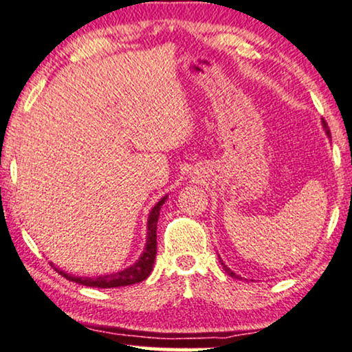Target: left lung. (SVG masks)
<instances>
[{
	"label": "left lung",
	"mask_w": 352,
	"mask_h": 352,
	"mask_svg": "<svg viewBox=\"0 0 352 352\" xmlns=\"http://www.w3.org/2000/svg\"><path fill=\"white\" fill-rule=\"evenodd\" d=\"M323 127H324V132H327V135H328V137H331V133H329V129H328V125H327V122H324V120H323ZM220 263H222V259H220ZM222 266H223V269H225V272H227V274H228V276L235 277V279H241V277H240V276H236V274H235V272H233V271H232V269H228L227 266H225V264H223V263H222Z\"/></svg>",
	"instance_id": "obj_1"
}]
</instances>
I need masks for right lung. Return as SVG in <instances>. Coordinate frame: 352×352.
I'll return each instance as SVG.
<instances>
[{
  "instance_id": "add662e5",
  "label": "right lung",
  "mask_w": 352,
  "mask_h": 352,
  "mask_svg": "<svg viewBox=\"0 0 352 352\" xmlns=\"http://www.w3.org/2000/svg\"><path fill=\"white\" fill-rule=\"evenodd\" d=\"M166 201V196L160 199L158 204L151 209L148 215V222H146V227H148V232H146V245L145 250L138 261L132 266L124 269L120 272H114V274L107 276H99V277H76L73 274H68V272L62 271V269L55 267L52 264V267H55V271L58 272L60 276H63L65 279L76 282V284L88 285V287H98V289H111V287H125V285L137 284V282L145 280L146 277L150 276L151 269H153L155 258H156V223H158L160 217V209Z\"/></svg>"
}]
</instances>
